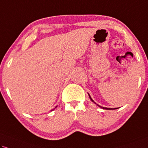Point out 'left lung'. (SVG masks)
<instances>
[{"instance_id":"left-lung-1","label":"left lung","mask_w":148,"mask_h":148,"mask_svg":"<svg viewBox=\"0 0 148 148\" xmlns=\"http://www.w3.org/2000/svg\"><path fill=\"white\" fill-rule=\"evenodd\" d=\"M89 97H90V99L91 101H92V102H94V103H95V101H93V100L92 99V98L90 97V95H89ZM97 106H99V107L101 108H103V109H106V110H114V109H116V108H105V107H102V106H100L99 105H97Z\"/></svg>"}]
</instances>
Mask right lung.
Returning <instances> with one entry per match:
<instances>
[{"mask_svg": "<svg viewBox=\"0 0 148 148\" xmlns=\"http://www.w3.org/2000/svg\"><path fill=\"white\" fill-rule=\"evenodd\" d=\"M56 107H57V106H56Z\"/></svg>", "mask_w": 148, "mask_h": 148, "instance_id": "obj_1", "label": "right lung"}]
</instances>
